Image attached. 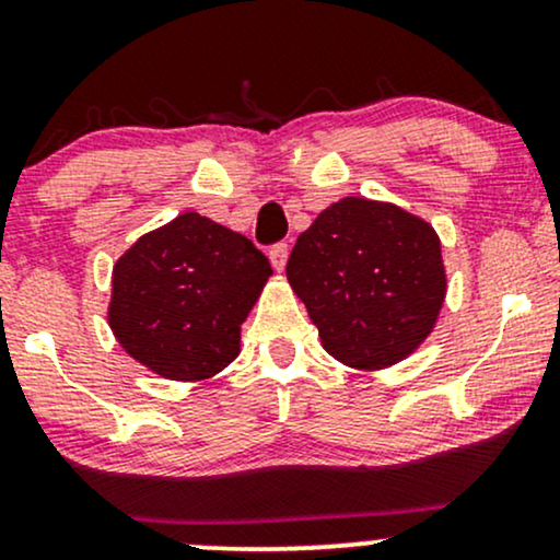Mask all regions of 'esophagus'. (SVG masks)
Here are the masks:
<instances>
[{"mask_svg":"<svg viewBox=\"0 0 560 560\" xmlns=\"http://www.w3.org/2000/svg\"><path fill=\"white\" fill-rule=\"evenodd\" d=\"M287 255H289V247H287L284 242L273 244V247L268 249V258H271V262H273L276 271H284V266H287Z\"/></svg>","mask_w":560,"mask_h":560,"instance_id":"34e87169","label":"esophagus"}]
</instances>
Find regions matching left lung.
Listing matches in <instances>:
<instances>
[{
    "label": "left lung",
    "instance_id": "1",
    "mask_svg": "<svg viewBox=\"0 0 560 560\" xmlns=\"http://www.w3.org/2000/svg\"><path fill=\"white\" fill-rule=\"evenodd\" d=\"M287 279L326 352L365 371L410 355L432 331L447 289L434 229L363 197L339 199L302 231Z\"/></svg>",
    "mask_w": 560,
    "mask_h": 560
}]
</instances>
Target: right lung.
<instances>
[{"instance_id":"right-lung-1","label":"right lung","mask_w":560,"mask_h":560,"mask_svg":"<svg viewBox=\"0 0 560 560\" xmlns=\"http://www.w3.org/2000/svg\"><path fill=\"white\" fill-rule=\"evenodd\" d=\"M268 276L271 262L247 236L184 213L115 262L110 326L160 376L208 378L240 355V326Z\"/></svg>"}]
</instances>
